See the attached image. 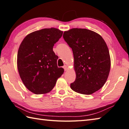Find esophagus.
Segmentation results:
<instances>
[{"instance_id": "obj_1", "label": "esophagus", "mask_w": 129, "mask_h": 129, "mask_svg": "<svg viewBox=\"0 0 129 129\" xmlns=\"http://www.w3.org/2000/svg\"><path fill=\"white\" fill-rule=\"evenodd\" d=\"M63 68L65 71H67V69H68V67H67V66L66 65H64L63 66Z\"/></svg>"}]
</instances>
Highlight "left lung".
I'll list each match as a JSON object with an SVG mask.
<instances>
[{
    "label": "left lung",
    "instance_id": "1",
    "mask_svg": "<svg viewBox=\"0 0 129 129\" xmlns=\"http://www.w3.org/2000/svg\"><path fill=\"white\" fill-rule=\"evenodd\" d=\"M64 41L72 48L76 77L70 87L76 92L91 94L102 87L108 78L111 60L102 37L87 29L65 31Z\"/></svg>",
    "mask_w": 129,
    "mask_h": 129
}]
</instances>
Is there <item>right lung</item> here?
Masks as SVG:
<instances>
[{
  "label": "right lung",
  "instance_id": "add662e5",
  "mask_svg": "<svg viewBox=\"0 0 129 129\" xmlns=\"http://www.w3.org/2000/svg\"><path fill=\"white\" fill-rule=\"evenodd\" d=\"M57 28H45L29 34L18 49L17 67L23 83L37 94L47 93L53 88L64 72L58 67V57L53 47L62 36Z\"/></svg>",
  "mask_w": 129,
  "mask_h": 129
}]
</instances>
